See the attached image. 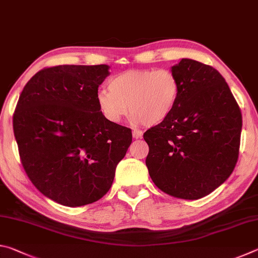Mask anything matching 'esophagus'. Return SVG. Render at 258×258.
<instances>
[{
    "label": "esophagus",
    "instance_id": "34e87169",
    "mask_svg": "<svg viewBox=\"0 0 258 258\" xmlns=\"http://www.w3.org/2000/svg\"><path fill=\"white\" fill-rule=\"evenodd\" d=\"M132 135H133L134 139H140V138H142L143 133L141 132V131H139V130H133Z\"/></svg>",
    "mask_w": 258,
    "mask_h": 258
}]
</instances>
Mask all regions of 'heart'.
Returning a JSON list of instances; mask_svg holds the SVG:
<instances>
[{
	"label": "heart",
	"instance_id": "b5f03b06",
	"mask_svg": "<svg viewBox=\"0 0 258 258\" xmlns=\"http://www.w3.org/2000/svg\"><path fill=\"white\" fill-rule=\"evenodd\" d=\"M180 83L168 69H128L109 81V90L97 94L100 111L111 123L127 115L146 126L160 124L173 112Z\"/></svg>",
	"mask_w": 258,
	"mask_h": 258
}]
</instances>
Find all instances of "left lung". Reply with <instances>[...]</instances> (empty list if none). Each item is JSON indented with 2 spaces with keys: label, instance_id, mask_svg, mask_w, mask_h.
Listing matches in <instances>:
<instances>
[{
  "label": "left lung",
  "instance_id": "left-lung-1",
  "mask_svg": "<svg viewBox=\"0 0 258 258\" xmlns=\"http://www.w3.org/2000/svg\"><path fill=\"white\" fill-rule=\"evenodd\" d=\"M180 83L173 112L143 134L146 165L157 187L195 200L220 186L237 164L242 116L223 76L191 59L172 67Z\"/></svg>",
  "mask_w": 258,
  "mask_h": 258
}]
</instances>
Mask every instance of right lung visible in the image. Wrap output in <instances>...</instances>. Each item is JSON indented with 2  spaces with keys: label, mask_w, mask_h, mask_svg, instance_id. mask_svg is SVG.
<instances>
[{
  "label": "right lung",
  "mask_w": 258,
  "mask_h": 258,
  "mask_svg": "<svg viewBox=\"0 0 258 258\" xmlns=\"http://www.w3.org/2000/svg\"><path fill=\"white\" fill-rule=\"evenodd\" d=\"M109 66L46 67L25 85L14 113L21 164L36 189L68 207L101 199L132 132L109 121L97 102Z\"/></svg>",
  "instance_id": "obj_1"
}]
</instances>
